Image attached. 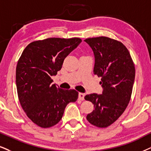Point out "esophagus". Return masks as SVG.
Listing matches in <instances>:
<instances>
[{
  "instance_id": "34e87169",
  "label": "esophagus",
  "mask_w": 151,
  "mask_h": 151,
  "mask_svg": "<svg viewBox=\"0 0 151 151\" xmlns=\"http://www.w3.org/2000/svg\"><path fill=\"white\" fill-rule=\"evenodd\" d=\"M78 99L80 100H82V101H83V100L85 99V94H84V93H79Z\"/></svg>"
}]
</instances>
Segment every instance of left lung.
Returning a JSON list of instances; mask_svg holds the SVG:
<instances>
[{
    "label": "left lung",
    "mask_w": 151,
    "mask_h": 151,
    "mask_svg": "<svg viewBox=\"0 0 151 151\" xmlns=\"http://www.w3.org/2000/svg\"><path fill=\"white\" fill-rule=\"evenodd\" d=\"M94 55V73L101 78L102 94H87L85 100L94 110L87 120L98 127H107L123 113L131 98L135 78V67L130 54L121 42L108 37L84 40Z\"/></svg>",
    "instance_id": "8db88e82"
}]
</instances>
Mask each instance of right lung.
I'll list each match as a JSON object with an SVG mask.
<instances>
[{
	"label": "right lung",
	"mask_w": 151,
	"mask_h": 151,
	"mask_svg": "<svg viewBox=\"0 0 151 151\" xmlns=\"http://www.w3.org/2000/svg\"><path fill=\"white\" fill-rule=\"evenodd\" d=\"M82 40L50 38L31 42L24 50L16 68V85L22 109L39 127L57 124L65 108L75 102L78 92L58 88L51 77L61 70L64 59Z\"/></svg>",
	"instance_id": "1"
}]
</instances>
